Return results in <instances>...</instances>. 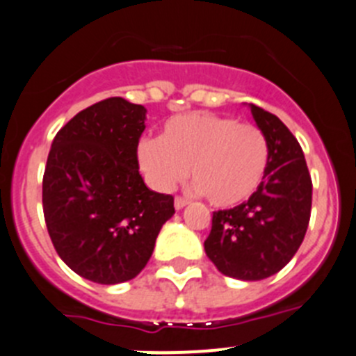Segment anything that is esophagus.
<instances>
[{
    "label": "esophagus",
    "instance_id": "esophagus-1",
    "mask_svg": "<svg viewBox=\"0 0 356 356\" xmlns=\"http://www.w3.org/2000/svg\"><path fill=\"white\" fill-rule=\"evenodd\" d=\"M188 204V201L185 197H180V195H178V197H175V208L176 209H181V208H185V206Z\"/></svg>",
    "mask_w": 356,
    "mask_h": 356
}]
</instances>
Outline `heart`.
Returning <instances> with one entry per match:
<instances>
[{
  "label": "heart",
  "instance_id": "obj_1",
  "mask_svg": "<svg viewBox=\"0 0 356 356\" xmlns=\"http://www.w3.org/2000/svg\"><path fill=\"white\" fill-rule=\"evenodd\" d=\"M136 154L155 191H171L187 178L191 165L197 188L218 208L250 201L270 162L269 141L260 127L208 111L171 117L161 138H143Z\"/></svg>",
  "mask_w": 356,
  "mask_h": 356
}]
</instances>
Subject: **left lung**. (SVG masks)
Wrapping results in <instances>:
<instances>
[{
    "instance_id": "obj_1",
    "label": "left lung",
    "mask_w": 356,
    "mask_h": 356,
    "mask_svg": "<svg viewBox=\"0 0 356 356\" xmlns=\"http://www.w3.org/2000/svg\"><path fill=\"white\" fill-rule=\"evenodd\" d=\"M266 134L270 162L250 201L213 213L206 255L225 276L259 282L282 270L306 236L313 184L302 148L276 115L250 104Z\"/></svg>"
}]
</instances>
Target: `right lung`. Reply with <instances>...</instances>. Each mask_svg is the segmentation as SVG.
<instances>
[{"instance_id":"1","label":"right lung","mask_w":356,"mask_h":356,"mask_svg":"<svg viewBox=\"0 0 356 356\" xmlns=\"http://www.w3.org/2000/svg\"><path fill=\"white\" fill-rule=\"evenodd\" d=\"M147 108L108 97L56 134L43 175V215L57 255L101 285L129 282L175 215L172 195L145 185L138 143Z\"/></svg>"}]
</instances>
